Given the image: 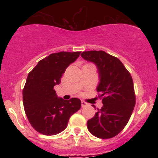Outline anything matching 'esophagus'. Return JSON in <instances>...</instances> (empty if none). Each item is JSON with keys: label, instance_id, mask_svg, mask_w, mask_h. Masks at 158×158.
I'll return each instance as SVG.
<instances>
[{"label": "esophagus", "instance_id": "1", "mask_svg": "<svg viewBox=\"0 0 158 158\" xmlns=\"http://www.w3.org/2000/svg\"><path fill=\"white\" fill-rule=\"evenodd\" d=\"M81 107H82V108H83V107H85V106H88V103H87L86 102H85V101H81Z\"/></svg>", "mask_w": 158, "mask_h": 158}]
</instances>
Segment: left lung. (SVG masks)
I'll use <instances>...</instances> for the list:
<instances>
[{
	"label": "left lung",
	"mask_w": 158,
	"mask_h": 158,
	"mask_svg": "<svg viewBox=\"0 0 158 158\" xmlns=\"http://www.w3.org/2000/svg\"><path fill=\"white\" fill-rule=\"evenodd\" d=\"M81 56L97 65L100 79L97 90L103 104L87 123L88 131L98 138H112L125 128L135 108L131 76L119 59L102 50L85 51Z\"/></svg>",
	"instance_id": "obj_1"
}]
</instances>
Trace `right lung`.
Returning <instances> with one entry per match:
<instances>
[{
    "label": "right lung",
    "mask_w": 158,
    "mask_h": 158,
    "mask_svg": "<svg viewBox=\"0 0 158 158\" xmlns=\"http://www.w3.org/2000/svg\"><path fill=\"white\" fill-rule=\"evenodd\" d=\"M81 52H59L41 59L30 72L23 89V103L30 125L39 133L51 136L66 128L69 119L81 108L78 98H59L54 86Z\"/></svg>",
    "instance_id": "obj_1"
}]
</instances>
